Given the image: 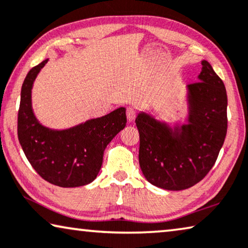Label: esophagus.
I'll use <instances>...</instances> for the list:
<instances>
[{
	"label": "esophagus",
	"instance_id": "1",
	"mask_svg": "<svg viewBox=\"0 0 248 248\" xmlns=\"http://www.w3.org/2000/svg\"><path fill=\"white\" fill-rule=\"evenodd\" d=\"M125 113H127V119L128 121H134L135 118H136V110L134 109L132 107H128L127 108V111H125Z\"/></svg>",
	"mask_w": 248,
	"mask_h": 248
}]
</instances>
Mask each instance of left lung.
I'll return each instance as SVG.
<instances>
[{"mask_svg": "<svg viewBox=\"0 0 248 248\" xmlns=\"http://www.w3.org/2000/svg\"><path fill=\"white\" fill-rule=\"evenodd\" d=\"M199 82L187 89V124L170 128L140 112L139 165L146 180L160 189L193 186L215 165L227 134V93L221 78L202 61Z\"/></svg>", "mask_w": 248, "mask_h": 248, "instance_id": "obj_1", "label": "left lung"}]
</instances>
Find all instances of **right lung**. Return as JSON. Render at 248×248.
Masks as SVG:
<instances>
[{
  "mask_svg": "<svg viewBox=\"0 0 248 248\" xmlns=\"http://www.w3.org/2000/svg\"><path fill=\"white\" fill-rule=\"evenodd\" d=\"M46 61L28 73L21 89L18 138L34 170L54 186L76 187L94 181L103 153L114 136L125 127V109L119 108L96 119L65 130H54L37 120L31 106V89Z\"/></svg>",
  "mask_w": 248,
  "mask_h": 248,
  "instance_id": "add662e5",
  "label": "right lung"
}]
</instances>
